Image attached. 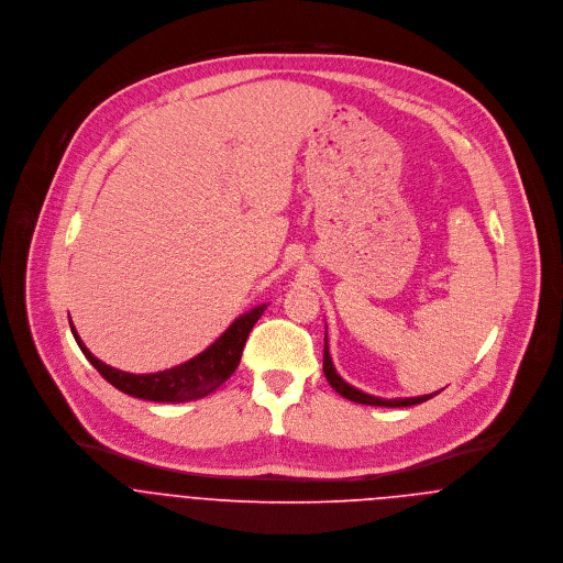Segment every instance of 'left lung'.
I'll list each match as a JSON object with an SVG mask.
<instances>
[{
	"mask_svg": "<svg viewBox=\"0 0 563 563\" xmlns=\"http://www.w3.org/2000/svg\"><path fill=\"white\" fill-rule=\"evenodd\" d=\"M322 373L329 382V386L342 395L344 399L353 402H362V405H377V407H409V405H418V402L429 401L433 399L438 393H431V395H424V397H409V399H379V397H373V395H366L353 386H349L333 368V362H331V355H329V346H327V335H324V353H322Z\"/></svg>",
	"mask_w": 563,
	"mask_h": 563,
	"instance_id": "1",
	"label": "left lung"
}]
</instances>
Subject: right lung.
Masks as SVG:
<instances>
[{
	"label": "right lung",
	"mask_w": 563,
	"mask_h": 563,
	"mask_svg": "<svg viewBox=\"0 0 563 563\" xmlns=\"http://www.w3.org/2000/svg\"><path fill=\"white\" fill-rule=\"evenodd\" d=\"M264 310H266V306H257V308L249 310L246 314L239 317L221 333V338H217L206 351H201L192 360H188L175 368L150 373V375H132V373H123L119 368L103 364L84 346L71 319H69V324H71V333H74L81 353L86 355V360L117 390H121L130 397H136V399H145V401L184 402L195 401V399H201V397L214 393L221 384H225L234 375V371L241 364L242 349L249 338V331L264 314Z\"/></svg>",
	"instance_id": "right-lung-1"
}]
</instances>
